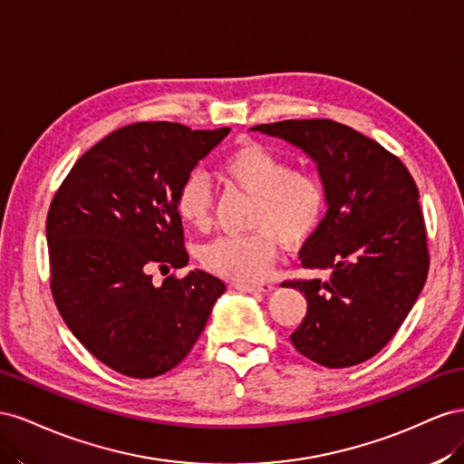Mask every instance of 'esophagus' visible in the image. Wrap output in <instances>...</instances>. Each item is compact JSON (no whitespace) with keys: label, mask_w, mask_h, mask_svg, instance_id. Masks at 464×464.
Returning a JSON list of instances; mask_svg holds the SVG:
<instances>
[{"label":"esophagus","mask_w":464,"mask_h":464,"mask_svg":"<svg viewBox=\"0 0 464 464\" xmlns=\"http://www.w3.org/2000/svg\"><path fill=\"white\" fill-rule=\"evenodd\" d=\"M235 287L239 291H248V294H270L274 289L272 284L268 282H253V284H246V282H235Z\"/></svg>","instance_id":"34e87169"}]
</instances>
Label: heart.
Listing matches in <instances>:
<instances>
[{
  "mask_svg": "<svg viewBox=\"0 0 464 464\" xmlns=\"http://www.w3.org/2000/svg\"><path fill=\"white\" fill-rule=\"evenodd\" d=\"M223 180L255 198L248 235H223L202 248V264L237 282H255L270 272L280 243L299 246L319 229L326 208L324 184L307 169H289L277 151L245 141L219 165ZM179 218L194 229L211 225V192L200 173L182 180L175 198Z\"/></svg>",
  "mask_w": 464,
  "mask_h": 464,
  "instance_id": "b5f03b06",
  "label": "heart"
}]
</instances>
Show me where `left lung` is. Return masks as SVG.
<instances>
[{
    "label": "left lung",
    "instance_id": "left-lung-1",
    "mask_svg": "<svg viewBox=\"0 0 464 464\" xmlns=\"http://www.w3.org/2000/svg\"><path fill=\"white\" fill-rule=\"evenodd\" d=\"M305 151L326 190V216L303 245L307 270L330 280H291L307 314L291 343L314 363L352 367L379 353L412 311L430 270L420 192L399 157L334 121L250 128Z\"/></svg>",
    "mask_w": 464,
    "mask_h": 464
}]
</instances>
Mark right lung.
<instances>
[{
  "label": "right lung",
  "mask_w": 464,
  "mask_h": 464,
  "mask_svg": "<svg viewBox=\"0 0 464 464\" xmlns=\"http://www.w3.org/2000/svg\"><path fill=\"white\" fill-rule=\"evenodd\" d=\"M231 128L136 122L77 159L46 218L50 289L73 336L114 372L151 379L187 357L225 291L188 264L177 190Z\"/></svg>",
  "instance_id": "right-lung-1"
}]
</instances>
